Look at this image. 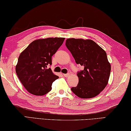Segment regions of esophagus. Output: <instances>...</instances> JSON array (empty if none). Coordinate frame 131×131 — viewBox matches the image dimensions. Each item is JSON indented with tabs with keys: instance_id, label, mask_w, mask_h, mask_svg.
<instances>
[{
	"instance_id": "obj_1",
	"label": "esophagus",
	"mask_w": 131,
	"mask_h": 131,
	"mask_svg": "<svg viewBox=\"0 0 131 131\" xmlns=\"http://www.w3.org/2000/svg\"><path fill=\"white\" fill-rule=\"evenodd\" d=\"M63 76H64V77H66V78H67V77H68L69 76H70V74L69 73H66V74H63Z\"/></svg>"
}]
</instances>
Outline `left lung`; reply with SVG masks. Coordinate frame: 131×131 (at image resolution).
Returning <instances> with one entry per match:
<instances>
[{"label":"left lung","instance_id":"left-lung-1","mask_svg":"<svg viewBox=\"0 0 131 131\" xmlns=\"http://www.w3.org/2000/svg\"><path fill=\"white\" fill-rule=\"evenodd\" d=\"M66 46L76 63L84 67L77 74L79 83L71 90L80 98L98 95L107 86L111 67L105 51L90 39H67Z\"/></svg>","mask_w":131,"mask_h":131}]
</instances>
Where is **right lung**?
<instances>
[{
  "mask_svg": "<svg viewBox=\"0 0 131 131\" xmlns=\"http://www.w3.org/2000/svg\"><path fill=\"white\" fill-rule=\"evenodd\" d=\"M64 39H37L29 44L19 55L16 72L28 92L36 96H43L51 90L52 84L59 76L47 67L52 64V56L62 45Z\"/></svg>",
  "mask_w": 131,
  "mask_h": 131,
  "instance_id": "add662e5",
  "label": "right lung"
}]
</instances>
